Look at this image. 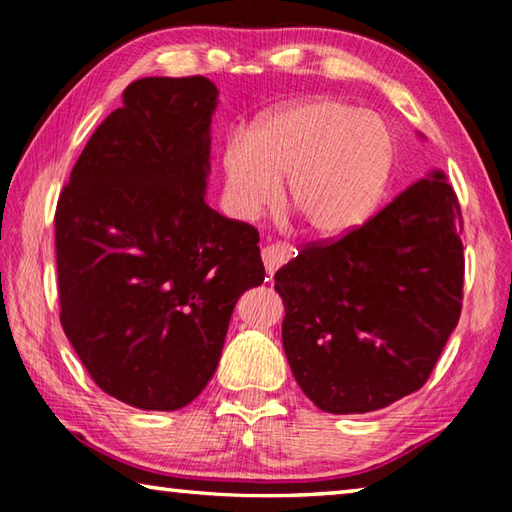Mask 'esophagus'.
<instances>
[{
    "instance_id": "1",
    "label": "esophagus",
    "mask_w": 512,
    "mask_h": 512,
    "mask_svg": "<svg viewBox=\"0 0 512 512\" xmlns=\"http://www.w3.org/2000/svg\"><path fill=\"white\" fill-rule=\"evenodd\" d=\"M296 253H298L296 248H293L291 244H282V241H277V244L264 246L262 248V259H264L266 273L273 275L282 264H287L289 259L296 257Z\"/></svg>"
}]
</instances>
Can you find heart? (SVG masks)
<instances>
[{
	"label": "heart",
	"mask_w": 512,
	"mask_h": 512,
	"mask_svg": "<svg viewBox=\"0 0 512 512\" xmlns=\"http://www.w3.org/2000/svg\"><path fill=\"white\" fill-rule=\"evenodd\" d=\"M397 140L386 119L332 97L291 103L223 146V198L232 216L253 221L280 198L320 237L366 223L386 201Z\"/></svg>",
	"instance_id": "heart-1"
}]
</instances>
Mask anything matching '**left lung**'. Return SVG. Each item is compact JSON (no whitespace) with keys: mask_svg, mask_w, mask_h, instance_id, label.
<instances>
[{"mask_svg":"<svg viewBox=\"0 0 512 512\" xmlns=\"http://www.w3.org/2000/svg\"><path fill=\"white\" fill-rule=\"evenodd\" d=\"M461 230L454 189L436 169L275 273L284 352L318 409L368 413L424 386L461 316Z\"/></svg>","mask_w":512,"mask_h":512,"instance_id":"1","label":"left lung"}]
</instances>
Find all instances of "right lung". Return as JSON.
Masks as SVG:
<instances>
[{"label":"right lung","instance_id":"add662e5","mask_svg":"<svg viewBox=\"0 0 512 512\" xmlns=\"http://www.w3.org/2000/svg\"><path fill=\"white\" fill-rule=\"evenodd\" d=\"M216 97L205 76L131 83L58 198L60 323L101 391L135 409L196 400L239 296L264 282L259 232L205 203Z\"/></svg>","mask_w":512,"mask_h":512}]
</instances>
